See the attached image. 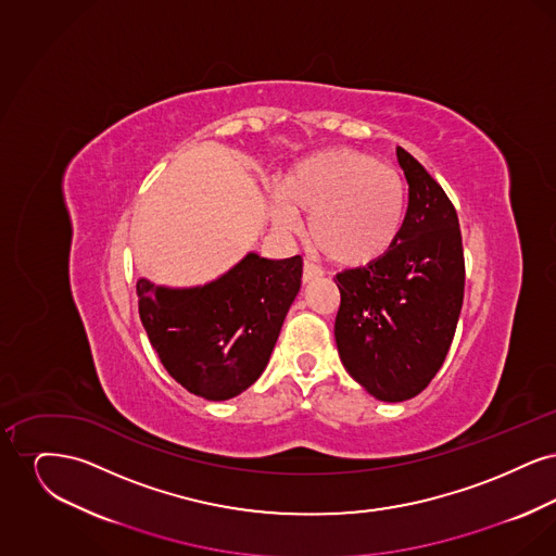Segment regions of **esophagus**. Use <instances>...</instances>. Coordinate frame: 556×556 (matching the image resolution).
Wrapping results in <instances>:
<instances>
[{"instance_id": "34e87169", "label": "esophagus", "mask_w": 556, "mask_h": 556, "mask_svg": "<svg viewBox=\"0 0 556 556\" xmlns=\"http://www.w3.org/2000/svg\"><path fill=\"white\" fill-rule=\"evenodd\" d=\"M320 275H323V270H320L317 265H313L311 261L304 263V268H302V281H304V283H308V281H313V279H318Z\"/></svg>"}]
</instances>
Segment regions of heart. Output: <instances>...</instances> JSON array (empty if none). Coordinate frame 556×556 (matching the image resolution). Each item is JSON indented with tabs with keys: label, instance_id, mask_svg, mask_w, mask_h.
<instances>
[{
	"label": "heart",
	"instance_id": "obj_1",
	"mask_svg": "<svg viewBox=\"0 0 556 556\" xmlns=\"http://www.w3.org/2000/svg\"><path fill=\"white\" fill-rule=\"evenodd\" d=\"M279 227L308 214L306 239L329 263H379L396 245L406 218V186L394 168L354 150H325L291 164L275 181Z\"/></svg>",
	"mask_w": 556,
	"mask_h": 556
}]
</instances>
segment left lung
Here are the masks:
<instances>
[{"label":"left lung","mask_w":556,"mask_h":556,"mask_svg":"<svg viewBox=\"0 0 556 556\" xmlns=\"http://www.w3.org/2000/svg\"><path fill=\"white\" fill-rule=\"evenodd\" d=\"M408 211L386 258L336 275L342 295L336 344L345 370L370 396L421 394L448 354L465 293L458 216L435 179L396 148Z\"/></svg>","instance_id":"8db88e82"}]
</instances>
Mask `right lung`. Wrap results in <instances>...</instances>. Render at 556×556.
Masks as SVG:
<instances>
[{
    "mask_svg": "<svg viewBox=\"0 0 556 556\" xmlns=\"http://www.w3.org/2000/svg\"><path fill=\"white\" fill-rule=\"evenodd\" d=\"M300 279V256L270 261L256 252L195 288L141 277L139 317L168 375L187 392L220 402L263 375Z\"/></svg>",
    "mask_w": 556,
    "mask_h": 556,
    "instance_id": "add662e5",
    "label": "right lung"
}]
</instances>
